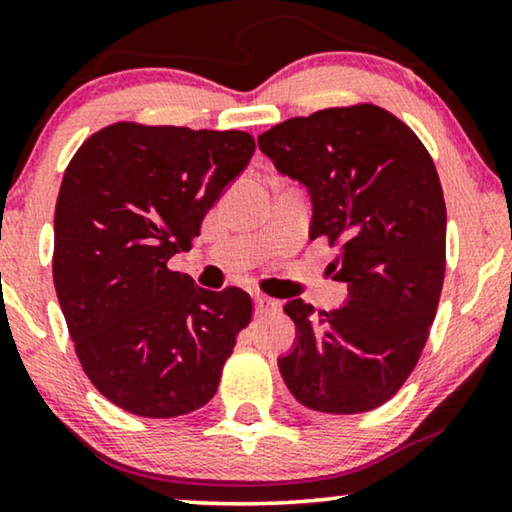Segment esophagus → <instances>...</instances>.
<instances>
[{"label": "esophagus", "instance_id": "1", "mask_svg": "<svg viewBox=\"0 0 512 512\" xmlns=\"http://www.w3.org/2000/svg\"><path fill=\"white\" fill-rule=\"evenodd\" d=\"M253 301H255V311L257 313H273V311H278V308H280L278 301L266 297V294H255Z\"/></svg>", "mask_w": 512, "mask_h": 512}]
</instances>
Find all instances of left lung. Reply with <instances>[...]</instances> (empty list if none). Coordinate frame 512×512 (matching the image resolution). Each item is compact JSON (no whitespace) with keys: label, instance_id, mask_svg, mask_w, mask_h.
<instances>
[{"label":"left lung","instance_id":"1","mask_svg":"<svg viewBox=\"0 0 512 512\" xmlns=\"http://www.w3.org/2000/svg\"><path fill=\"white\" fill-rule=\"evenodd\" d=\"M257 146L311 194L308 236L338 255L329 269L348 301L315 313L290 299L294 348L278 359L306 408H378L406 383L427 343L445 276V199L413 129L373 104L325 109L271 127Z\"/></svg>","mask_w":512,"mask_h":512}]
</instances>
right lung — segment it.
I'll use <instances>...</instances> for the list:
<instances>
[{
	"label": "right lung",
	"mask_w": 512,
	"mask_h": 512,
	"mask_svg": "<svg viewBox=\"0 0 512 512\" xmlns=\"http://www.w3.org/2000/svg\"><path fill=\"white\" fill-rule=\"evenodd\" d=\"M255 153L248 132L115 122L78 148L55 206L53 280L92 385L141 417H178L218 390L253 315L239 287L204 290L167 262Z\"/></svg>",
	"instance_id": "obj_1"
}]
</instances>
